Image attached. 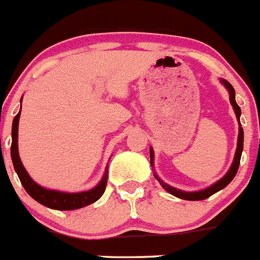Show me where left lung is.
Here are the masks:
<instances>
[{
	"label": "left lung",
	"mask_w": 260,
	"mask_h": 260,
	"mask_svg": "<svg viewBox=\"0 0 260 260\" xmlns=\"http://www.w3.org/2000/svg\"><path fill=\"white\" fill-rule=\"evenodd\" d=\"M220 82H221L222 86L226 88V91L229 92V100H231V104L233 107L234 113H236V117H237V121H238V138H237V148H236V153H234V158H233V162H232L231 168H229V171L226 172L222 178H220L217 182H215L213 185L208 186L206 189L203 190H198V191H183V190L180 189H176L173 186L168 185L165 183L164 181L160 178L156 173H153L156 180L160 182V185L162 186V189L167 190L169 194L174 195L177 198L180 199H185V201H203V199H207L208 197L213 195L215 192L220 191L225 187V186H228L231 183V181L233 180L236 173L238 171V167H240V160H241V155H242V151H243V128L241 126L240 122V117H241V108L238 107V104L236 103V92H234V88L231 83H229L228 80L221 79L220 78ZM150 157H151V165L153 167V161H155V152H153V148L150 147Z\"/></svg>",
	"instance_id": "obj_1"
}]
</instances>
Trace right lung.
Returning a JSON list of instances; mask_svg holds the SVG:
<instances>
[{
  "instance_id": "1",
  "label": "right lung",
  "mask_w": 260,
  "mask_h": 260,
  "mask_svg": "<svg viewBox=\"0 0 260 260\" xmlns=\"http://www.w3.org/2000/svg\"><path fill=\"white\" fill-rule=\"evenodd\" d=\"M20 109H22V99H20ZM20 110L13 119V127H11V160H13L14 169L19 177L20 183L23 185L24 190L29 194V197L39 202L40 204L45 206L52 210L58 211H71L78 210V208L86 207L88 204L99 201L100 197L104 194L105 186H107L108 174L105 171L104 176L100 180V182L91 190L79 192H65L59 190H52L43 187L35 181L32 180L31 176L27 173L26 168L23 167L22 160L19 157V151H18V125H19Z\"/></svg>"
}]
</instances>
